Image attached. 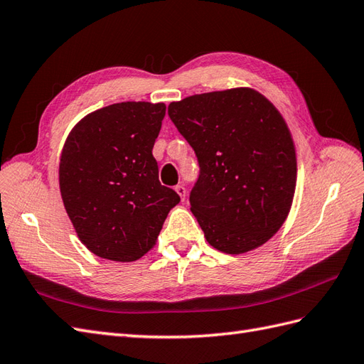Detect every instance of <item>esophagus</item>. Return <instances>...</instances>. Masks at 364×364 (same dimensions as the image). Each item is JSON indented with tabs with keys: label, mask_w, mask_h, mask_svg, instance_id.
<instances>
[{
	"label": "esophagus",
	"mask_w": 364,
	"mask_h": 364,
	"mask_svg": "<svg viewBox=\"0 0 364 364\" xmlns=\"http://www.w3.org/2000/svg\"><path fill=\"white\" fill-rule=\"evenodd\" d=\"M175 191H176V193L180 195V198L184 201V200H186V188H184V184L175 186Z\"/></svg>",
	"instance_id": "esophagus-1"
}]
</instances>
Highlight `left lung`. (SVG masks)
Listing matches in <instances>:
<instances>
[{"label": "left lung", "mask_w": 364, "mask_h": 364, "mask_svg": "<svg viewBox=\"0 0 364 364\" xmlns=\"http://www.w3.org/2000/svg\"><path fill=\"white\" fill-rule=\"evenodd\" d=\"M169 114L200 166L189 195L208 243L226 254L264 245L291 209L296 160L271 101L240 87L171 102Z\"/></svg>", "instance_id": "left-lung-1"}]
</instances>
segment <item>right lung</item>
I'll return each mask as SVG.
<instances>
[{
  "label": "right lung",
  "instance_id": "1",
  "mask_svg": "<svg viewBox=\"0 0 364 364\" xmlns=\"http://www.w3.org/2000/svg\"><path fill=\"white\" fill-rule=\"evenodd\" d=\"M164 115L163 102H117L82 118L63 147L64 208L82 245L101 258H141L180 203L158 180L152 155Z\"/></svg>",
  "mask_w": 364,
  "mask_h": 364
}]
</instances>
